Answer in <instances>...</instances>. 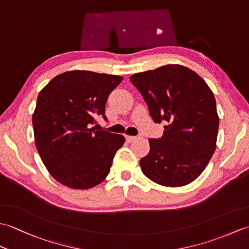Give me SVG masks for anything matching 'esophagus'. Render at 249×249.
Masks as SVG:
<instances>
[{
  "label": "esophagus",
  "instance_id": "esophagus-1",
  "mask_svg": "<svg viewBox=\"0 0 249 249\" xmlns=\"http://www.w3.org/2000/svg\"><path fill=\"white\" fill-rule=\"evenodd\" d=\"M136 138H137L136 136H128V135L125 136V139H126V141H127V142H131L133 140H135Z\"/></svg>",
  "mask_w": 249,
  "mask_h": 249
}]
</instances>
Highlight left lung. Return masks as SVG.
Here are the masks:
<instances>
[{"label": "left lung", "mask_w": 249, "mask_h": 249, "mask_svg": "<svg viewBox=\"0 0 249 249\" xmlns=\"http://www.w3.org/2000/svg\"><path fill=\"white\" fill-rule=\"evenodd\" d=\"M130 81L153 121L167 123L160 138L149 139V154L140 160L142 172L163 186L192 183L216 149L219 119L213 92L202 78L182 65L135 73Z\"/></svg>", "instance_id": "obj_1"}]
</instances>
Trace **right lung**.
I'll return each mask as SVG.
<instances>
[{
    "label": "right lung",
    "instance_id": "1",
    "mask_svg": "<svg viewBox=\"0 0 249 249\" xmlns=\"http://www.w3.org/2000/svg\"><path fill=\"white\" fill-rule=\"evenodd\" d=\"M122 80L120 76L72 71L54 77L40 91L33 114L35 143L57 182L88 189L109 174L125 138L91 126L98 116L107 121V98Z\"/></svg>",
    "mask_w": 249,
    "mask_h": 249
}]
</instances>
